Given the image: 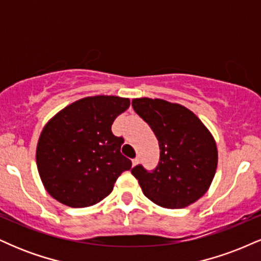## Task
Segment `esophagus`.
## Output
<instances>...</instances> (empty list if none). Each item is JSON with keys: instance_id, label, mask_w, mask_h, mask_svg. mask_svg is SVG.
<instances>
[{"instance_id": "34e87169", "label": "esophagus", "mask_w": 261, "mask_h": 261, "mask_svg": "<svg viewBox=\"0 0 261 261\" xmlns=\"http://www.w3.org/2000/svg\"><path fill=\"white\" fill-rule=\"evenodd\" d=\"M139 161H140V160H139V158H137V157L134 158V160H133V166L135 167V166H136V164H139Z\"/></svg>"}]
</instances>
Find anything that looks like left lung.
I'll list each match as a JSON object with an SVG mask.
<instances>
[{
  "label": "left lung",
  "mask_w": 261,
  "mask_h": 261,
  "mask_svg": "<svg viewBox=\"0 0 261 261\" xmlns=\"http://www.w3.org/2000/svg\"><path fill=\"white\" fill-rule=\"evenodd\" d=\"M134 110L152 128L160 143L153 170L141 164L131 173L155 205L182 208L207 191L217 168V147L201 120L188 108L163 99L137 98Z\"/></svg>",
  "instance_id": "1"
}]
</instances>
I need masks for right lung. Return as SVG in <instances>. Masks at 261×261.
Listing matches in <instances>:
<instances>
[{"label":"right lung","mask_w":261,"mask_h":261,"mask_svg":"<svg viewBox=\"0 0 261 261\" xmlns=\"http://www.w3.org/2000/svg\"><path fill=\"white\" fill-rule=\"evenodd\" d=\"M128 107V98L87 97L64 108L45 125L38 141L37 166L54 199L80 208L112 193L119 175L133 164L120 152L124 139L112 133L116 116Z\"/></svg>","instance_id":"right-lung-1"}]
</instances>
